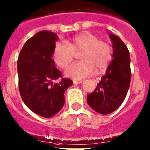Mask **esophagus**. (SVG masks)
<instances>
[{
	"instance_id": "1",
	"label": "esophagus",
	"mask_w": 150,
	"mask_h": 150,
	"mask_svg": "<svg viewBox=\"0 0 150 150\" xmlns=\"http://www.w3.org/2000/svg\"><path fill=\"white\" fill-rule=\"evenodd\" d=\"M83 83L82 80H73V83L74 84H80Z\"/></svg>"
}]
</instances>
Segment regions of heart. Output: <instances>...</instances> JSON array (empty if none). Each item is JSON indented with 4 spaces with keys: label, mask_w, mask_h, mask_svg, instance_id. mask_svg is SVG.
Returning <instances> with one entry per match:
<instances>
[{
    "label": "heart",
    "mask_w": 150,
    "mask_h": 150,
    "mask_svg": "<svg viewBox=\"0 0 150 150\" xmlns=\"http://www.w3.org/2000/svg\"><path fill=\"white\" fill-rule=\"evenodd\" d=\"M80 62L70 65L65 75L75 80L90 76L95 71L103 72L112 60V49L107 42L89 32L77 35L67 42V45L58 42L52 52L54 62L61 69H65L79 55Z\"/></svg>",
    "instance_id": "b5f03b06"
}]
</instances>
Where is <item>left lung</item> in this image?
Wrapping results in <instances>:
<instances>
[{
  "mask_svg": "<svg viewBox=\"0 0 150 150\" xmlns=\"http://www.w3.org/2000/svg\"><path fill=\"white\" fill-rule=\"evenodd\" d=\"M114 58L93 93L88 95L89 106L97 112L108 115L123 103L131 80L130 57L125 44L120 38L110 34Z\"/></svg>",
  "mask_w": 150,
  "mask_h": 150,
  "instance_id": "obj_1",
  "label": "left lung"
}]
</instances>
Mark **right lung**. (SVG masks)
I'll return each instance as SVG.
<instances>
[{
	"label": "right lung",
	"instance_id": "1",
	"mask_svg": "<svg viewBox=\"0 0 150 150\" xmlns=\"http://www.w3.org/2000/svg\"><path fill=\"white\" fill-rule=\"evenodd\" d=\"M57 36L42 30L29 38L18 58V88L23 101L38 115L50 118L56 115L65 104L64 93L73 84L62 78L52 58ZM60 78L58 83L54 80Z\"/></svg>",
	"mask_w": 150,
	"mask_h": 150
}]
</instances>
